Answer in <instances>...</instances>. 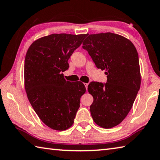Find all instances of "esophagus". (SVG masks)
Here are the masks:
<instances>
[{"instance_id": "34e87169", "label": "esophagus", "mask_w": 160, "mask_h": 160, "mask_svg": "<svg viewBox=\"0 0 160 160\" xmlns=\"http://www.w3.org/2000/svg\"><path fill=\"white\" fill-rule=\"evenodd\" d=\"M84 85H85V87H86V90H87V88H88V83H84Z\"/></svg>"}]
</instances>
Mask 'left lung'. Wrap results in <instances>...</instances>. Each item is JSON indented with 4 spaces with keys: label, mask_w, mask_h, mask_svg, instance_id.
<instances>
[{
    "label": "left lung",
    "mask_w": 160,
    "mask_h": 160,
    "mask_svg": "<svg viewBox=\"0 0 160 160\" xmlns=\"http://www.w3.org/2000/svg\"><path fill=\"white\" fill-rule=\"evenodd\" d=\"M83 42L98 69L105 70V83L92 82L88 91L93 97L91 114L97 125L116 127L132 108L140 89L141 76L138 52L132 42L116 33L87 34Z\"/></svg>",
    "instance_id": "1"
}]
</instances>
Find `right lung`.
Here are the masks:
<instances>
[{"label":"right lung","mask_w":160,"mask_h":160,"mask_svg":"<svg viewBox=\"0 0 160 160\" xmlns=\"http://www.w3.org/2000/svg\"><path fill=\"white\" fill-rule=\"evenodd\" d=\"M86 34L52 33L33 41L24 61V87L39 118L53 130L71 127L86 87L81 82H68L63 72L68 60Z\"/></svg>","instance_id":"obj_1"}]
</instances>
